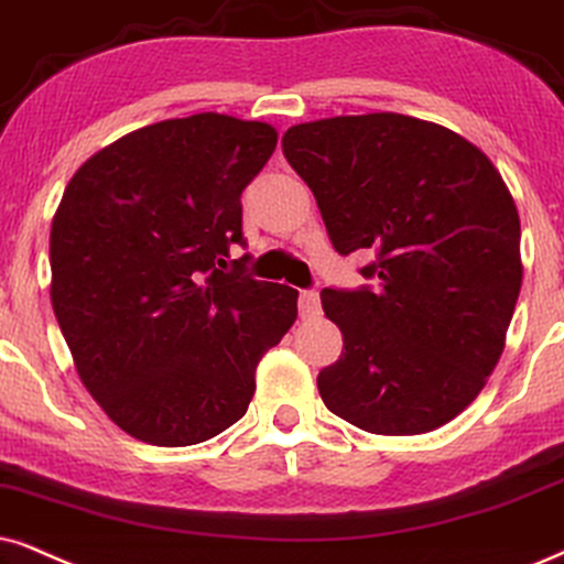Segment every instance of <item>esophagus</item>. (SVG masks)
I'll return each instance as SVG.
<instances>
[{"label":"esophagus","mask_w":564,"mask_h":564,"mask_svg":"<svg viewBox=\"0 0 564 564\" xmlns=\"http://www.w3.org/2000/svg\"><path fill=\"white\" fill-rule=\"evenodd\" d=\"M319 312H323V304H319L317 291H302V294H299V315L310 319V317H317Z\"/></svg>","instance_id":"obj_1"}]
</instances>
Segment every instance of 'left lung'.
Segmentation results:
<instances>
[{
  "label": "left lung",
  "instance_id": "obj_1",
  "mask_svg": "<svg viewBox=\"0 0 564 564\" xmlns=\"http://www.w3.org/2000/svg\"><path fill=\"white\" fill-rule=\"evenodd\" d=\"M283 153L340 254L375 249V289H323L344 354L317 375L335 416L424 434L474 403L500 361L523 283L508 184L447 127L380 111L289 127Z\"/></svg>",
  "mask_w": 564,
  "mask_h": 564
}]
</instances>
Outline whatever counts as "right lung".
I'll return each mask as SVG.
<instances>
[{
	"label": "right lung",
	"instance_id": "add662e5",
	"mask_svg": "<svg viewBox=\"0 0 564 564\" xmlns=\"http://www.w3.org/2000/svg\"><path fill=\"white\" fill-rule=\"evenodd\" d=\"M273 124L205 111L90 155L52 220V306L93 401L134 440L197 445L229 430L299 291L241 273V192Z\"/></svg>",
	"mask_w": 564,
	"mask_h": 564
}]
</instances>
